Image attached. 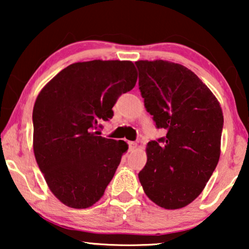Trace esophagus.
I'll list each match as a JSON object with an SVG mask.
<instances>
[{"label":"esophagus","mask_w":249,"mask_h":249,"mask_svg":"<svg viewBox=\"0 0 249 249\" xmlns=\"http://www.w3.org/2000/svg\"><path fill=\"white\" fill-rule=\"evenodd\" d=\"M128 146H129V151H134V149L137 147V142H128Z\"/></svg>","instance_id":"esophagus-1"}]
</instances>
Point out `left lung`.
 <instances>
[{
    "instance_id": "obj_1",
    "label": "left lung",
    "mask_w": 249,
    "mask_h": 249,
    "mask_svg": "<svg viewBox=\"0 0 249 249\" xmlns=\"http://www.w3.org/2000/svg\"><path fill=\"white\" fill-rule=\"evenodd\" d=\"M146 111L164 137L147 144L138 173L148 198L166 210L181 209L203 192L220 159L223 113L205 84L186 67L137 61Z\"/></svg>"
}]
</instances>
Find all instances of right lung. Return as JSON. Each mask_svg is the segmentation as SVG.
Returning <instances> with one entry per match:
<instances>
[{"instance_id":"1","label":"right lung","mask_w":249,"mask_h":249,"mask_svg":"<svg viewBox=\"0 0 249 249\" xmlns=\"http://www.w3.org/2000/svg\"><path fill=\"white\" fill-rule=\"evenodd\" d=\"M136 81L131 61L77 62L37 96L34 153L51 192L64 205L87 209L103 196L128 145L95 129L110 121L118 98Z\"/></svg>"}]
</instances>
